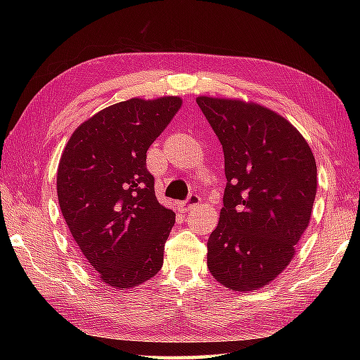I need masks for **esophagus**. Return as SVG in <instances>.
<instances>
[{
  "mask_svg": "<svg viewBox=\"0 0 360 360\" xmlns=\"http://www.w3.org/2000/svg\"><path fill=\"white\" fill-rule=\"evenodd\" d=\"M201 204V198L198 196V195H190L188 198H187V201H184L182 202V210H186V212H188V210H192V209H195L196 205H200Z\"/></svg>",
  "mask_w": 360,
  "mask_h": 360,
  "instance_id": "obj_1",
  "label": "esophagus"
}]
</instances>
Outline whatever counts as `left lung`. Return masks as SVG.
<instances>
[{
  "label": "left lung",
  "instance_id": "left-lung-1",
  "mask_svg": "<svg viewBox=\"0 0 360 360\" xmlns=\"http://www.w3.org/2000/svg\"><path fill=\"white\" fill-rule=\"evenodd\" d=\"M224 151V207L207 241L221 285L258 290L286 269L311 219L317 165L300 131L278 112L241 98H196Z\"/></svg>",
  "mask_w": 360,
  "mask_h": 360
}]
</instances>
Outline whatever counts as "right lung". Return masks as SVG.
I'll use <instances>...</instances> for the list:
<instances>
[{"instance_id": "obj_1", "label": "right lung", "mask_w": 360, "mask_h": 360, "mask_svg": "<svg viewBox=\"0 0 360 360\" xmlns=\"http://www.w3.org/2000/svg\"><path fill=\"white\" fill-rule=\"evenodd\" d=\"M181 105L178 96L114 103L75 128L60 158L62 215L108 286L134 288L162 267L176 215L155 195L147 150Z\"/></svg>"}]
</instances>
